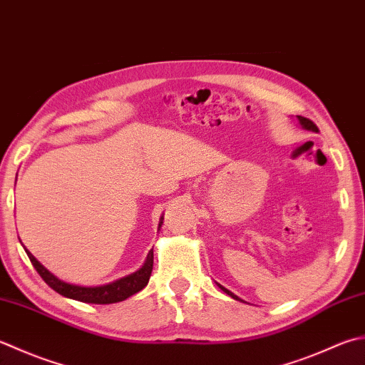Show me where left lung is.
<instances>
[{
    "instance_id": "1",
    "label": "left lung",
    "mask_w": 365,
    "mask_h": 365,
    "mask_svg": "<svg viewBox=\"0 0 365 365\" xmlns=\"http://www.w3.org/2000/svg\"><path fill=\"white\" fill-rule=\"evenodd\" d=\"M297 120H299V123H301V126L302 128H305V130H310V131H318V128H317V125L313 123L312 120H309V118H305V117H301V115H297ZM218 287L223 289L227 296H231L232 299H235V301H242V299H239L237 296L234 294V292H231L230 289H226V288H223L221 287V284H218Z\"/></svg>"
}]
</instances>
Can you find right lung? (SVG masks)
Segmentation results:
<instances>
[{"label":"right lung","instance_id":"add662e5","mask_svg":"<svg viewBox=\"0 0 365 365\" xmlns=\"http://www.w3.org/2000/svg\"><path fill=\"white\" fill-rule=\"evenodd\" d=\"M161 225H163V217L160 220L158 230L161 227ZM25 252L28 255V258H30L33 267L38 270V274L41 275L42 280H44L50 288L64 297L74 299V301L85 302V304H115V302L125 301V299L131 297L133 294H135V292H139L140 289H144L147 287L150 275H152V269H153V250H150L144 266H142L139 270H135V272L126 275L123 278H118L115 282L101 284V287H78V284H71L60 280V278H56L53 274H50L48 270L42 266V264L36 259L26 248Z\"/></svg>","mask_w":365,"mask_h":365}]
</instances>
